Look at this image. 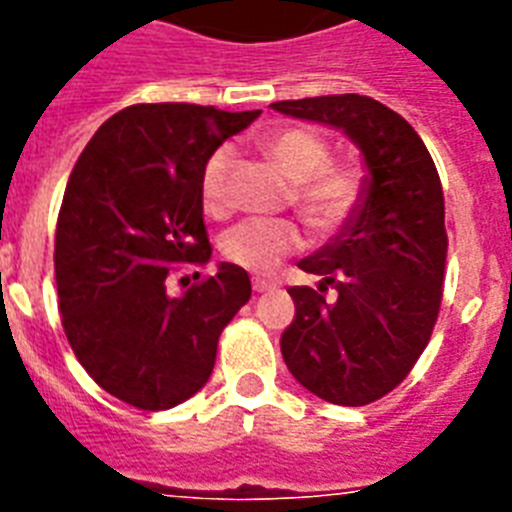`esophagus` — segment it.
Masks as SVG:
<instances>
[{
    "instance_id": "34e87169",
    "label": "esophagus",
    "mask_w": 512,
    "mask_h": 512,
    "mask_svg": "<svg viewBox=\"0 0 512 512\" xmlns=\"http://www.w3.org/2000/svg\"><path fill=\"white\" fill-rule=\"evenodd\" d=\"M252 289H255V292H271V289H276V281L255 279V281H252Z\"/></svg>"
}]
</instances>
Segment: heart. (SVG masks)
Segmentation results:
<instances>
[{"label":"heart","mask_w":512,"mask_h":512,"mask_svg":"<svg viewBox=\"0 0 512 512\" xmlns=\"http://www.w3.org/2000/svg\"><path fill=\"white\" fill-rule=\"evenodd\" d=\"M289 180H295V204L313 231L332 233L348 223L364 196V180L353 164L329 162V143L311 127H284L263 140ZM225 170L228 151H215L201 172V201L209 215L225 209ZM300 231L292 220L249 217L225 231L220 247L231 263L252 273H271L287 255L300 247Z\"/></svg>","instance_id":"1"}]
</instances>
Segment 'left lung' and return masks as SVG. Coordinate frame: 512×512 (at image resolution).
<instances>
[{
  "mask_svg": "<svg viewBox=\"0 0 512 512\" xmlns=\"http://www.w3.org/2000/svg\"><path fill=\"white\" fill-rule=\"evenodd\" d=\"M273 111L329 124L364 156V196L335 239L300 260L319 289L289 287L281 356L329 404L364 406L412 372L444 295V191L412 124L366 95L279 100ZM336 287L332 301L320 295Z\"/></svg>",
  "mask_w": 512,
  "mask_h": 512,
  "instance_id": "8db88e82",
  "label": "left lung"
}]
</instances>
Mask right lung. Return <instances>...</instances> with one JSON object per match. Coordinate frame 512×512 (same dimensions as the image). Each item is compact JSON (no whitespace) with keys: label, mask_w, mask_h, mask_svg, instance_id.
Returning a JSON list of instances; mask_svg holds the SVG:
<instances>
[{"label":"right lung","mask_w":512,"mask_h":512,"mask_svg":"<svg viewBox=\"0 0 512 512\" xmlns=\"http://www.w3.org/2000/svg\"><path fill=\"white\" fill-rule=\"evenodd\" d=\"M257 116L130 106L100 124L68 177L55 231L63 329L92 380L135 409H172L204 388L220 332L252 295L233 263L183 295L167 292V276L212 257L201 172Z\"/></svg>","instance_id":"obj_1"}]
</instances>
